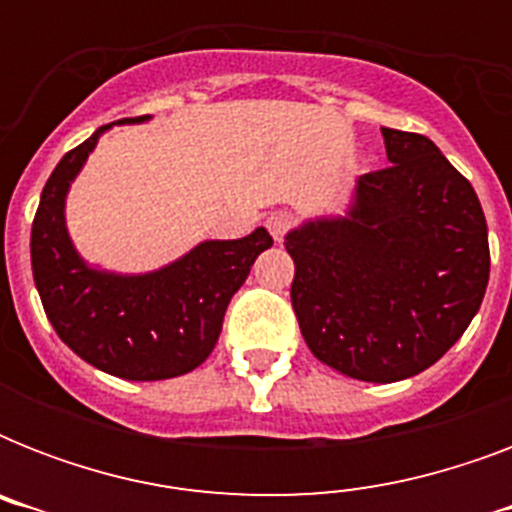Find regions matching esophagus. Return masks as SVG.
I'll use <instances>...</instances> for the list:
<instances>
[{
    "label": "esophagus",
    "mask_w": 512,
    "mask_h": 512,
    "mask_svg": "<svg viewBox=\"0 0 512 512\" xmlns=\"http://www.w3.org/2000/svg\"><path fill=\"white\" fill-rule=\"evenodd\" d=\"M265 225H268V231H271L273 239L281 241L287 236L289 228H292V217H289L287 212H273V215L265 220Z\"/></svg>",
    "instance_id": "34e87169"
}]
</instances>
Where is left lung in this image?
Wrapping results in <instances>:
<instances>
[{"instance_id": "left-lung-1", "label": "left lung", "mask_w": 512, "mask_h": 512, "mask_svg": "<svg viewBox=\"0 0 512 512\" xmlns=\"http://www.w3.org/2000/svg\"><path fill=\"white\" fill-rule=\"evenodd\" d=\"M390 167L358 177L345 217L287 233L292 308L329 369L396 382L460 340L489 284V233L473 185L433 140L382 127Z\"/></svg>"}]
</instances>
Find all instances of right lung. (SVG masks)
Instances as JSON below:
<instances>
[{
  "label": "right lung",
  "mask_w": 512,
  "mask_h": 512,
  "mask_svg": "<svg viewBox=\"0 0 512 512\" xmlns=\"http://www.w3.org/2000/svg\"><path fill=\"white\" fill-rule=\"evenodd\" d=\"M108 127L68 151L44 185L31 225L34 281L52 329L76 356L122 380H170L207 361L225 308L273 239L257 228L244 239L201 241L175 263L140 276L90 268L68 239L63 209L74 177Z\"/></svg>",
  "instance_id": "obj_1"
}]
</instances>
